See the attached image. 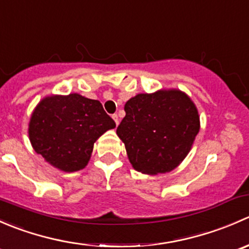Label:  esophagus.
I'll list each match as a JSON object with an SVG mask.
<instances>
[{
    "label": "esophagus",
    "mask_w": 249,
    "mask_h": 249,
    "mask_svg": "<svg viewBox=\"0 0 249 249\" xmlns=\"http://www.w3.org/2000/svg\"><path fill=\"white\" fill-rule=\"evenodd\" d=\"M112 118H113V120H114V122H115V125H117V126H118V124H119V118H118V115L117 114H113Z\"/></svg>",
    "instance_id": "1"
}]
</instances>
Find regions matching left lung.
Masks as SVG:
<instances>
[{
  "instance_id": "left-lung-1",
  "label": "left lung",
  "mask_w": 249,
  "mask_h": 249,
  "mask_svg": "<svg viewBox=\"0 0 249 249\" xmlns=\"http://www.w3.org/2000/svg\"><path fill=\"white\" fill-rule=\"evenodd\" d=\"M117 127L127 158L136 171L170 172L184 160L200 130L196 106L177 89L139 94L125 104Z\"/></svg>"
}]
</instances>
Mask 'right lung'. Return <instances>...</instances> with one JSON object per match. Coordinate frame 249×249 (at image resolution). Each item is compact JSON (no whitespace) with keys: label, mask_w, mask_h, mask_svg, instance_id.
<instances>
[{"label":"right lung","mask_w":249,"mask_h":249,"mask_svg":"<svg viewBox=\"0 0 249 249\" xmlns=\"http://www.w3.org/2000/svg\"><path fill=\"white\" fill-rule=\"evenodd\" d=\"M115 123L101 102L79 94L52 95L36 106L29 123V139L37 154L65 172L84 169L94 143Z\"/></svg>","instance_id":"right-lung-1"}]
</instances>
